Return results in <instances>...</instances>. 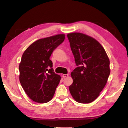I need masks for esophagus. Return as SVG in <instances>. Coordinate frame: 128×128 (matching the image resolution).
<instances>
[{
	"mask_svg": "<svg viewBox=\"0 0 128 128\" xmlns=\"http://www.w3.org/2000/svg\"><path fill=\"white\" fill-rule=\"evenodd\" d=\"M68 76V74H63L62 75V77L64 78H65V77H67Z\"/></svg>",
	"mask_w": 128,
	"mask_h": 128,
	"instance_id": "1",
	"label": "esophagus"
}]
</instances>
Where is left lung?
Returning a JSON list of instances; mask_svg holds the SVG:
<instances>
[{
    "mask_svg": "<svg viewBox=\"0 0 128 128\" xmlns=\"http://www.w3.org/2000/svg\"><path fill=\"white\" fill-rule=\"evenodd\" d=\"M77 67L71 72L69 91L77 102L88 104L98 97L110 76V59L94 38L80 32L67 34Z\"/></svg>",
    "mask_w": 128,
    "mask_h": 128,
    "instance_id": "obj_1",
    "label": "left lung"
}]
</instances>
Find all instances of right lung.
<instances>
[{
  "instance_id": "1",
  "label": "right lung",
  "mask_w": 128,
  "mask_h": 128,
  "mask_svg": "<svg viewBox=\"0 0 128 128\" xmlns=\"http://www.w3.org/2000/svg\"><path fill=\"white\" fill-rule=\"evenodd\" d=\"M64 38V34L42 38L32 42L23 53L19 80L27 96L34 102L46 103L53 97L61 77L54 72L50 57Z\"/></svg>"
}]
</instances>
